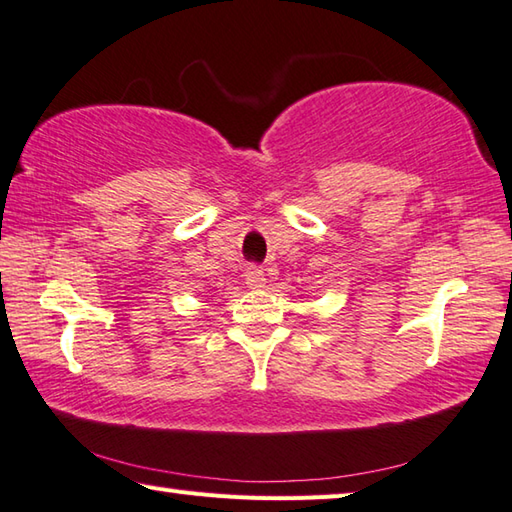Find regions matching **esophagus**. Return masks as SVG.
Wrapping results in <instances>:
<instances>
[{"label": "esophagus", "instance_id": "1", "mask_svg": "<svg viewBox=\"0 0 512 512\" xmlns=\"http://www.w3.org/2000/svg\"><path fill=\"white\" fill-rule=\"evenodd\" d=\"M246 284H248V288H253V290L264 288V286H266L264 270L257 268V266H250V268L246 270Z\"/></svg>", "mask_w": 512, "mask_h": 512}]
</instances>
